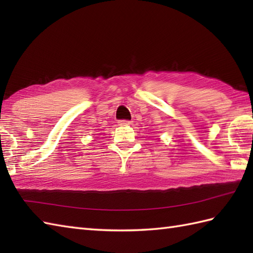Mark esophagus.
<instances>
[{"label": "esophagus", "mask_w": 253, "mask_h": 253, "mask_svg": "<svg viewBox=\"0 0 253 253\" xmlns=\"http://www.w3.org/2000/svg\"><path fill=\"white\" fill-rule=\"evenodd\" d=\"M131 122L130 121H126V120H122V121H120L118 122V124H120V125H122V126H125V125H129Z\"/></svg>", "instance_id": "obj_1"}]
</instances>
